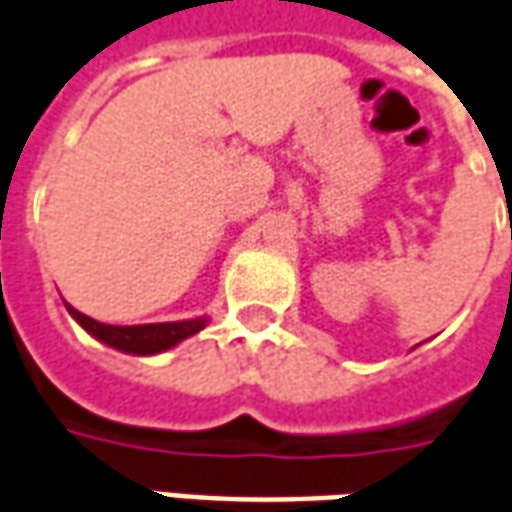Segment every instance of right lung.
I'll list each match as a JSON object with an SVG mask.
<instances>
[{
  "mask_svg": "<svg viewBox=\"0 0 512 512\" xmlns=\"http://www.w3.org/2000/svg\"><path fill=\"white\" fill-rule=\"evenodd\" d=\"M66 309L94 340H100V343H105L108 348H116L122 354H136V357H153V354L169 351V348H175L183 340L195 337L197 331H203L206 323H209V317H192V320H172V323L108 326V323H100L94 317L77 312L69 303H66Z\"/></svg>",
  "mask_w": 512,
  "mask_h": 512,
  "instance_id": "add662e5",
  "label": "right lung"
}]
</instances>
